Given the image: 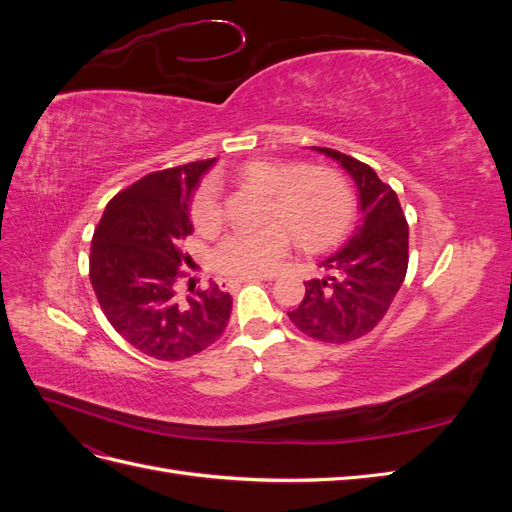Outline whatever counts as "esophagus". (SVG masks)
I'll use <instances>...</instances> for the list:
<instances>
[{"mask_svg": "<svg viewBox=\"0 0 512 512\" xmlns=\"http://www.w3.org/2000/svg\"><path fill=\"white\" fill-rule=\"evenodd\" d=\"M275 275H247V277H228V280H220V286L224 288H237L245 282H258V280H267L271 282Z\"/></svg>", "mask_w": 512, "mask_h": 512, "instance_id": "esophagus-1", "label": "esophagus"}]
</instances>
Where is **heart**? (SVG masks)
Segmentation results:
<instances>
[{
	"label": "heart",
	"instance_id": "heart-1",
	"mask_svg": "<svg viewBox=\"0 0 512 512\" xmlns=\"http://www.w3.org/2000/svg\"><path fill=\"white\" fill-rule=\"evenodd\" d=\"M237 179L269 194L262 228L232 230L213 250L220 273L247 277L273 273L290 252V231L305 252H322L342 239L354 220L350 181L329 166L250 160ZM190 218L198 232L209 235L222 224V194L215 179L198 183L190 200Z\"/></svg>",
	"mask_w": 512,
	"mask_h": 512
}]
</instances>
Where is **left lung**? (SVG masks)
<instances>
[{
    "mask_svg": "<svg viewBox=\"0 0 512 512\" xmlns=\"http://www.w3.org/2000/svg\"><path fill=\"white\" fill-rule=\"evenodd\" d=\"M342 164L359 190L361 222L339 252L320 262L327 271L305 282V297L288 312L301 333L327 344L367 335L389 312L408 271V222L391 185L346 153L314 147Z\"/></svg>",
    "mask_w": 512,
    "mask_h": 512,
    "instance_id": "8db88e82",
    "label": "left lung"
}]
</instances>
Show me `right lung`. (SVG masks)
<instances>
[{
	"label": "right lung",
	"instance_id": "1",
	"mask_svg": "<svg viewBox=\"0 0 512 512\" xmlns=\"http://www.w3.org/2000/svg\"><path fill=\"white\" fill-rule=\"evenodd\" d=\"M215 158L149 173L106 205L94 232L89 280L113 329L147 356L183 361L218 339L232 299L218 284L179 292L190 196Z\"/></svg>",
	"mask_w": 512,
	"mask_h": 512
}]
</instances>
